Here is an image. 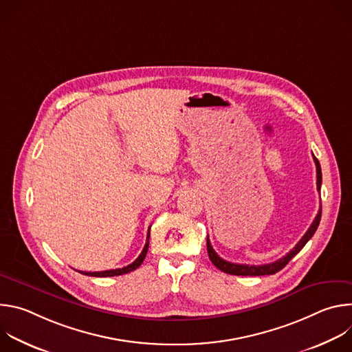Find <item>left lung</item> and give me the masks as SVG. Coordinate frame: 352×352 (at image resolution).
Masks as SVG:
<instances>
[{
  "label": "left lung",
  "instance_id": "1",
  "mask_svg": "<svg viewBox=\"0 0 352 352\" xmlns=\"http://www.w3.org/2000/svg\"><path fill=\"white\" fill-rule=\"evenodd\" d=\"M314 160H315V164H316V184H318V190H320V185H322V170H320V164H319V160L314 156ZM320 217H322V208L319 209L314 223L311 224V227L308 228V231L305 232V235L299 239V242L289 250V252L283 256L281 259L273 262V263H267V265H259V266H249V265H239V263H231V262H227L224 259H221L216 252L214 249L209 241V236H208V254H209V258L212 261V263L221 272L224 273H228V274H234V276H266V274H274L277 272H280L283 267H285V265L299 252L300 249H302L307 242L314 236L315 231L318 230L319 227V223H320Z\"/></svg>",
  "mask_w": 352,
  "mask_h": 352
}]
</instances>
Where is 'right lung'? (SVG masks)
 Returning <instances> with one entry per match:
<instances>
[{
	"instance_id": "obj_1",
	"label": "right lung",
	"mask_w": 352,
	"mask_h": 352,
	"mask_svg": "<svg viewBox=\"0 0 352 352\" xmlns=\"http://www.w3.org/2000/svg\"><path fill=\"white\" fill-rule=\"evenodd\" d=\"M148 238H150V227H148V231H147V238H146V243H144V248L142 250V254L138 256V259L133 263H131V265H128V266H125L122 269H113V270H104V272H79V273H82L85 276H93V277H114V276H121V274H125V273L136 270L142 265L144 258H146L147 249H148Z\"/></svg>"
}]
</instances>
